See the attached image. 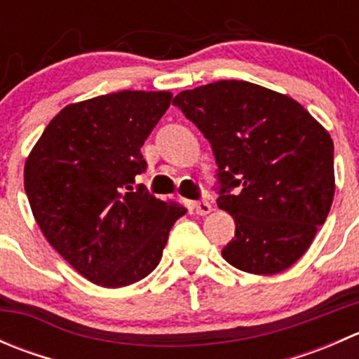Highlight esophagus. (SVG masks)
<instances>
[{
  "label": "esophagus",
  "mask_w": 359,
  "mask_h": 359,
  "mask_svg": "<svg viewBox=\"0 0 359 359\" xmlns=\"http://www.w3.org/2000/svg\"><path fill=\"white\" fill-rule=\"evenodd\" d=\"M193 205H194V212H196L198 215H206V213L212 210V203L208 200H198L194 201Z\"/></svg>",
  "instance_id": "1"
}]
</instances>
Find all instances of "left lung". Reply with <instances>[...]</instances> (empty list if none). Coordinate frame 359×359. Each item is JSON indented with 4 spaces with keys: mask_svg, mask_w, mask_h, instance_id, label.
Listing matches in <instances>:
<instances>
[{
    "mask_svg": "<svg viewBox=\"0 0 359 359\" xmlns=\"http://www.w3.org/2000/svg\"><path fill=\"white\" fill-rule=\"evenodd\" d=\"M173 106L212 144L217 205L236 224L224 259L262 276L293 266L334 201L330 133L292 97L238 79L184 90Z\"/></svg>",
    "mask_w": 359,
    "mask_h": 359,
    "instance_id": "1",
    "label": "left lung"
}]
</instances>
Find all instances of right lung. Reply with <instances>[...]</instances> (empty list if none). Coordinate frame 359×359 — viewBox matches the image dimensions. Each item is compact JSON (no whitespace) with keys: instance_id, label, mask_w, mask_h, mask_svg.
<instances>
[{"instance_id":"obj_1","label":"right lung","mask_w":359,"mask_h":359,"mask_svg":"<svg viewBox=\"0 0 359 359\" xmlns=\"http://www.w3.org/2000/svg\"><path fill=\"white\" fill-rule=\"evenodd\" d=\"M170 92L123 90L64 107L25 159L24 187L46 241L81 276L119 288L153 273L187 212L146 187L140 147L170 107Z\"/></svg>"}]
</instances>
